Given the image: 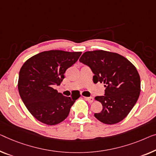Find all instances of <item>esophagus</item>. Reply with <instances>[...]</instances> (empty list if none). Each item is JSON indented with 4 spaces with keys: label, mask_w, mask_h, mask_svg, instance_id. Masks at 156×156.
Segmentation results:
<instances>
[{
    "label": "esophagus",
    "mask_w": 156,
    "mask_h": 156,
    "mask_svg": "<svg viewBox=\"0 0 156 156\" xmlns=\"http://www.w3.org/2000/svg\"><path fill=\"white\" fill-rule=\"evenodd\" d=\"M85 99H86V101H87L90 103H92V102L94 101V98L92 97H85Z\"/></svg>",
    "instance_id": "1"
}]
</instances>
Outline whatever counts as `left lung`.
I'll list each match as a JSON object with an SVG mask.
<instances>
[{
	"label": "left lung",
	"mask_w": 156,
	"mask_h": 156,
	"mask_svg": "<svg viewBox=\"0 0 156 156\" xmlns=\"http://www.w3.org/2000/svg\"><path fill=\"white\" fill-rule=\"evenodd\" d=\"M79 61L91 69L94 83H104L106 87L104 96L95 97L103 109L94 117L108 125L121 121L140 94V77L135 66L123 56L104 50L85 52Z\"/></svg>",
	"instance_id": "1"
}]
</instances>
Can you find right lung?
<instances>
[{
    "instance_id": "1",
    "label": "right lung",
    "mask_w": 156,
    "mask_h": 156,
    "mask_svg": "<svg viewBox=\"0 0 156 156\" xmlns=\"http://www.w3.org/2000/svg\"><path fill=\"white\" fill-rule=\"evenodd\" d=\"M81 54L45 51L23 64L19 74V93L29 112L40 122L55 125L69 115L71 107L80 96H64L53 86L61 84L66 69L78 61Z\"/></svg>"
}]
</instances>
